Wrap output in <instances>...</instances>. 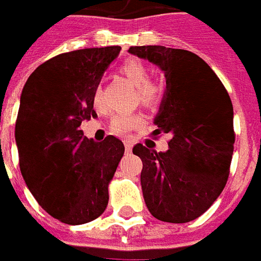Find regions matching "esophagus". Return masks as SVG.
Masks as SVG:
<instances>
[{"mask_svg":"<svg viewBox=\"0 0 261 261\" xmlns=\"http://www.w3.org/2000/svg\"><path fill=\"white\" fill-rule=\"evenodd\" d=\"M124 148L125 152H131V149H133V144H131V141H124Z\"/></svg>","mask_w":261,"mask_h":261,"instance_id":"1","label":"esophagus"}]
</instances>
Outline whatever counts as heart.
Segmentation results:
<instances>
[{"instance_id":"1","label":"heart","mask_w":261,"mask_h":261,"mask_svg":"<svg viewBox=\"0 0 261 261\" xmlns=\"http://www.w3.org/2000/svg\"><path fill=\"white\" fill-rule=\"evenodd\" d=\"M120 74L125 76L133 85H136V102L144 106H156L165 95V86L159 81L149 78V68L138 60H128L120 65ZM93 105L100 108L102 93L96 88L93 92ZM142 116L140 113H119L112 120L110 128L117 136H127L131 131L142 124Z\"/></svg>"}]
</instances>
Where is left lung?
Returning a JSON list of instances; mask_svg holds the SVG:
<instances>
[{
    "mask_svg": "<svg viewBox=\"0 0 261 261\" xmlns=\"http://www.w3.org/2000/svg\"><path fill=\"white\" fill-rule=\"evenodd\" d=\"M128 53L156 64L166 89L153 123L170 134L169 149L137 144L141 187L149 213L185 224L207 211L224 190L233 153V108L211 67L197 54L165 46H134Z\"/></svg>",
    "mask_w": 261,
    "mask_h": 261,
    "instance_id": "obj_1",
    "label": "left lung"
}]
</instances>
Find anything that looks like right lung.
Masks as SVG:
<instances>
[{"label": "right lung", "instance_id": "1", "mask_svg": "<svg viewBox=\"0 0 261 261\" xmlns=\"http://www.w3.org/2000/svg\"><path fill=\"white\" fill-rule=\"evenodd\" d=\"M120 46L63 53L39 65L26 81L15 124L19 168L39 205L68 225L91 222L109 202L124 145L108 136L84 137L80 125L96 116L93 92Z\"/></svg>", "mask_w": 261, "mask_h": 261}]
</instances>
